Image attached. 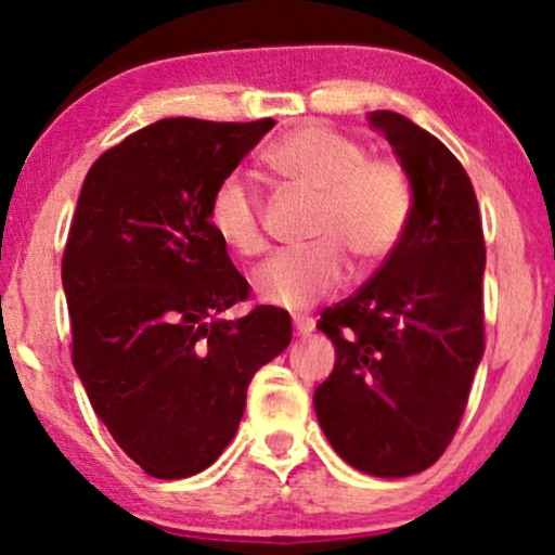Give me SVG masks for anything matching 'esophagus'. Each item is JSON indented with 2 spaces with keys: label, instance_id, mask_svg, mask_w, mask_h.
<instances>
[{
  "label": "esophagus",
  "instance_id": "34e87169",
  "mask_svg": "<svg viewBox=\"0 0 555 555\" xmlns=\"http://www.w3.org/2000/svg\"><path fill=\"white\" fill-rule=\"evenodd\" d=\"M313 328H315L313 318H305V315H297V318H295V331H297V336H308Z\"/></svg>",
  "mask_w": 555,
  "mask_h": 555
}]
</instances>
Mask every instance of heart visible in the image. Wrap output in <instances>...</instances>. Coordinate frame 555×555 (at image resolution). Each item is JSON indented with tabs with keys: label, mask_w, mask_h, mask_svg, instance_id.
I'll list each match as a JSON object with an SVG mask.
<instances>
[{
	"label": "heart",
	"mask_w": 555,
	"mask_h": 555,
	"mask_svg": "<svg viewBox=\"0 0 555 555\" xmlns=\"http://www.w3.org/2000/svg\"><path fill=\"white\" fill-rule=\"evenodd\" d=\"M266 164L292 188L315 197L310 240L297 253H282L258 269L263 302L305 310L344 282L349 260L360 271L386 263L406 237L415 193L406 169L384 156H367L365 143L334 127H295L266 151ZM208 224L229 250L256 258L266 250L263 203L245 175H227L208 203Z\"/></svg>",
	"instance_id": "obj_1"
}]
</instances>
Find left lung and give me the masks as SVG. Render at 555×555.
I'll return each mask as SVG.
<instances>
[{"label": "left lung", "instance_id": "left-lung-1", "mask_svg": "<svg viewBox=\"0 0 555 555\" xmlns=\"http://www.w3.org/2000/svg\"><path fill=\"white\" fill-rule=\"evenodd\" d=\"M371 125L410 175L415 211L399 250L321 313L336 365L313 401L344 462L406 477L438 462L462 423L486 349V240L460 158L397 112H373Z\"/></svg>", "mask_w": 555, "mask_h": 555}]
</instances>
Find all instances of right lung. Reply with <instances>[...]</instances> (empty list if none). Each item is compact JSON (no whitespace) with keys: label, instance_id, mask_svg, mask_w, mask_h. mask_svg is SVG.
Returning a JSON list of instances; mask_svg holds the SVG:
<instances>
[{"label":"right lung","instance_id":"add662e5","mask_svg":"<svg viewBox=\"0 0 555 555\" xmlns=\"http://www.w3.org/2000/svg\"><path fill=\"white\" fill-rule=\"evenodd\" d=\"M273 119H158L82 182L62 284L73 365L119 449L158 480L203 473L232 441L247 386L292 341L289 313L250 297L208 224L216 184Z\"/></svg>","mask_w":555,"mask_h":555}]
</instances>
